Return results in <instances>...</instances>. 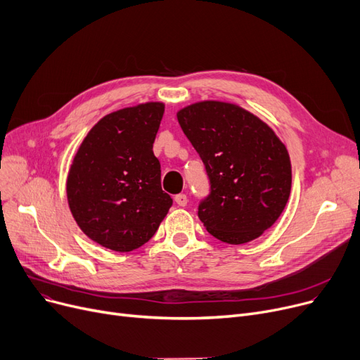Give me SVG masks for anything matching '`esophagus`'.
I'll list each match as a JSON object with an SVG mask.
<instances>
[{
    "instance_id": "obj_1",
    "label": "esophagus",
    "mask_w": 360,
    "mask_h": 360,
    "mask_svg": "<svg viewBox=\"0 0 360 360\" xmlns=\"http://www.w3.org/2000/svg\"><path fill=\"white\" fill-rule=\"evenodd\" d=\"M174 202L179 205V207H186V205H187V196L184 193L176 195L174 196Z\"/></svg>"
}]
</instances>
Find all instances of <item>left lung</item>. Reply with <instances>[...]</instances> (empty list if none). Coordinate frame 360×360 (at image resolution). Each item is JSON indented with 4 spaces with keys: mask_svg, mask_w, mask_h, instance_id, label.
<instances>
[{
    "mask_svg": "<svg viewBox=\"0 0 360 360\" xmlns=\"http://www.w3.org/2000/svg\"><path fill=\"white\" fill-rule=\"evenodd\" d=\"M211 180L199 218L218 240L243 245L274 226L292 191L285 145L265 122L224 101H199L177 111Z\"/></svg>",
    "mask_w": 360,
    "mask_h": 360,
    "instance_id": "8db88e82",
    "label": "left lung"
}]
</instances>
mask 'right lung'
Listing matches in <instances>:
<instances>
[{"instance_id":"add662e5","label":"right lung","mask_w":360,"mask_h":360,"mask_svg":"<svg viewBox=\"0 0 360 360\" xmlns=\"http://www.w3.org/2000/svg\"><path fill=\"white\" fill-rule=\"evenodd\" d=\"M165 105L143 102L102 117L68 169L65 193L80 230L102 248L131 252L157 233L173 199L153 155Z\"/></svg>"}]
</instances>
